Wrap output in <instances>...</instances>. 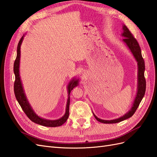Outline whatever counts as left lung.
<instances>
[{
    "instance_id": "left-lung-1",
    "label": "left lung",
    "mask_w": 157,
    "mask_h": 157,
    "mask_svg": "<svg viewBox=\"0 0 157 157\" xmlns=\"http://www.w3.org/2000/svg\"><path fill=\"white\" fill-rule=\"evenodd\" d=\"M122 29L123 33H122V36L124 37V39H123V41H124V43L126 44L128 48L130 49L133 56H134V58L137 62V66H138V73H138V75H137V92L134 101V103H133L130 110L127 112L124 115H123L120 118L110 121L102 120L98 118L93 113L94 117L96 118V119L98 121L104 123V124H113V123H117L132 117L133 115L135 113L136 111L137 110V107H139L140 103H141L145 93L146 81L144 76L145 61L141 55V48L137 40L134 37L131 32L128 29L125 25H123Z\"/></svg>"
}]
</instances>
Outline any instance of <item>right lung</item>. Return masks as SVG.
Segmentation results:
<instances>
[{
  "label": "right lung",
  "instance_id": "add662e5",
  "mask_svg": "<svg viewBox=\"0 0 157 157\" xmlns=\"http://www.w3.org/2000/svg\"><path fill=\"white\" fill-rule=\"evenodd\" d=\"M23 35L20 40L19 41V43L17 48V56L16 59L14 61L13 64V73L15 74V82H14V94H15V96L16 99L17 100L19 104L21 106L23 111H24L25 115L29 119L33 121V122L36 123V124H40L44 126H48V127H57L60 126L67 121V118L69 115V104H70V93L75 86H78V79L73 78L71 80V82L68 84L67 86V91H68V99L67 105H66V111L65 115L61 117L58 120H47L42 118L38 115L33 110L32 107H31L30 104L28 101L26 96L23 90V88L22 86V83L21 81L20 76V48L21 44L22 43V41L23 39Z\"/></svg>",
  "mask_w": 157,
  "mask_h": 157
}]
</instances>
